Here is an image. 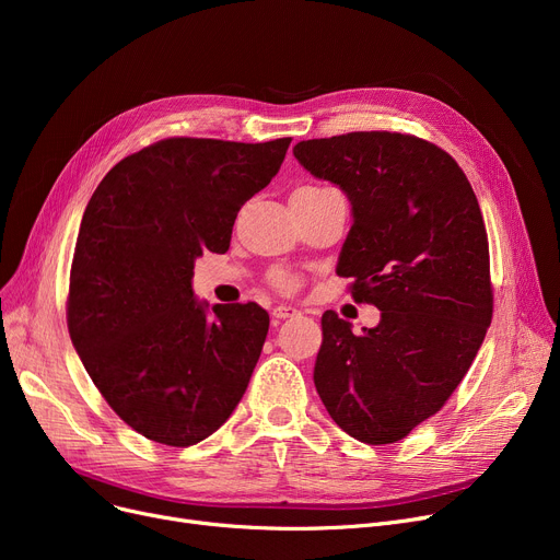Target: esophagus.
<instances>
[{
  "label": "esophagus",
  "instance_id": "1",
  "mask_svg": "<svg viewBox=\"0 0 560 560\" xmlns=\"http://www.w3.org/2000/svg\"><path fill=\"white\" fill-rule=\"evenodd\" d=\"M272 315H275L277 319H285V317H295V315H300V311H298L295 306H290V304H279V306H275V308H272Z\"/></svg>",
  "mask_w": 560,
  "mask_h": 560
}]
</instances>
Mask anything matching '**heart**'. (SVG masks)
Instances as JSON below:
<instances>
[{
	"instance_id": "1",
	"label": "heart",
	"mask_w": 560,
	"mask_h": 560,
	"mask_svg": "<svg viewBox=\"0 0 560 560\" xmlns=\"http://www.w3.org/2000/svg\"><path fill=\"white\" fill-rule=\"evenodd\" d=\"M272 283H275L277 288H281V290H290V288H295L298 279L292 277L290 272H275V275H272Z\"/></svg>"
}]
</instances>
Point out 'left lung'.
Segmentation results:
<instances>
[{"label": "left lung", "mask_w": 560, "mask_h": 560, "mask_svg": "<svg viewBox=\"0 0 560 560\" xmlns=\"http://www.w3.org/2000/svg\"><path fill=\"white\" fill-rule=\"evenodd\" d=\"M295 159L351 203L340 277L381 319L361 336L322 315L313 381L334 422L388 445L435 416L472 365L492 319L488 233L477 195L440 147L406 133L302 140Z\"/></svg>", "instance_id": "left-lung-1"}]
</instances>
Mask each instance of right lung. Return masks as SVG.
<instances>
[{
	"instance_id": "right-lung-1",
	"label": "right lung",
	"mask_w": 560,
	"mask_h": 560,
	"mask_svg": "<svg viewBox=\"0 0 560 560\" xmlns=\"http://www.w3.org/2000/svg\"><path fill=\"white\" fill-rule=\"evenodd\" d=\"M290 138H167L117 163L85 206L68 329L93 384L133 431L190 447L243 399L270 317L197 302L195 258L224 252L241 206L272 182Z\"/></svg>"
}]
</instances>
